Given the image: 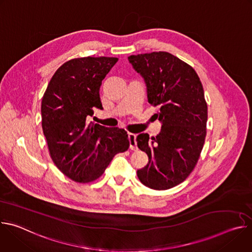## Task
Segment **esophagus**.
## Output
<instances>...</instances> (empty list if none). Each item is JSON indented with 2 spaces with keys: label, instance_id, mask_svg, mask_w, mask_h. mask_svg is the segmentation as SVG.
Wrapping results in <instances>:
<instances>
[{
  "label": "esophagus",
  "instance_id": "34e87169",
  "mask_svg": "<svg viewBox=\"0 0 252 252\" xmlns=\"http://www.w3.org/2000/svg\"><path fill=\"white\" fill-rule=\"evenodd\" d=\"M136 135L134 133L129 132L128 133V140H129V149L131 151H136L137 150V146H136Z\"/></svg>",
  "mask_w": 252,
  "mask_h": 252
}]
</instances>
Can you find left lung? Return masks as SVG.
<instances>
[{"mask_svg": "<svg viewBox=\"0 0 252 252\" xmlns=\"http://www.w3.org/2000/svg\"><path fill=\"white\" fill-rule=\"evenodd\" d=\"M133 68L145 79L150 103L158 107L162 126L155 137L140 133L137 147L149 157L137 170L142 185L169 189L182 184L195 167L202 151L207 122V103L194 68L166 52L128 57Z\"/></svg>", "mask_w": 252, "mask_h": 252, "instance_id": "left-lung-1", "label": "left lung"}]
</instances>
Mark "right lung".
I'll use <instances>...</instances> for the list:
<instances>
[{
	"instance_id": "1",
	"label": "right lung",
	"mask_w": 252,
	"mask_h": 252,
	"mask_svg": "<svg viewBox=\"0 0 252 252\" xmlns=\"http://www.w3.org/2000/svg\"><path fill=\"white\" fill-rule=\"evenodd\" d=\"M118 58L85 57L63 63L42 99V127L56 166L80 184L97 179L129 140L124 128L88 124L94 109H102L99 88Z\"/></svg>"
}]
</instances>
